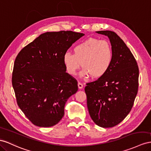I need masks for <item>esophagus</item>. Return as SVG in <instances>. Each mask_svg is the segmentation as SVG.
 Instances as JSON below:
<instances>
[{
	"mask_svg": "<svg viewBox=\"0 0 151 151\" xmlns=\"http://www.w3.org/2000/svg\"><path fill=\"white\" fill-rule=\"evenodd\" d=\"M78 88L79 89H82L83 88V84L81 83H78Z\"/></svg>",
	"mask_w": 151,
	"mask_h": 151,
	"instance_id": "obj_1",
	"label": "esophagus"
}]
</instances>
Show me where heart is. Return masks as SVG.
I'll use <instances>...</instances> for the list:
<instances>
[{"label":"heart","mask_w":151,"mask_h":151,"mask_svg":"<svg viewBox=\"0 0 151 151\" xmlns=\"http://www.w3.org/2000/svg\"><path fill=\"white\" fill-rule=\"evenodd\" d=\"M74 54L66 52L63 56V62L66 71L70 75H75L83 66L81 76H91L99 78L106 74L111 68L114 51L112 45L106 40L89 38L76 45Z\"/></svg>","instance_id":"obj_1"}]
</instances>
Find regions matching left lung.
<instances>
[{
  "mask_svg": "<svg viewBox=\"0 0 151 151\" xmlns=\"http://www.w3.org/2000/svg\"><path fill=\"white\" fill-rule=\"evenodd\" d=\"M96 32L108 37L114 58L106 74L86 84L84 90L92 120L100 127L111 128L131 111L138 92L139 70L131 51L115 32Z\"/></svg>",
  "mask_w": 151,
  "mask_h": 151,
  "instance_id": "1",
  "label": "left lung"
}]
</instances>
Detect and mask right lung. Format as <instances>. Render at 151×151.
<instances>
[{"label":"right lung","mask_w":151,"mask_h":151,"mask_svg":"<svg viewBox=\"0 0 151 151\" xmlns=\"http://www.w3.org/2000/svg\"><path fill=\"white\" fill-rule=\"evenodd\" d=\"M83 35L72 31L46 32L16 56L12 84L19 107L34 125L56 124L68 98L78 90L77 81L66 72L63 56Z\"/></svg>","instance_id":"obj_1"}]
</instances>
